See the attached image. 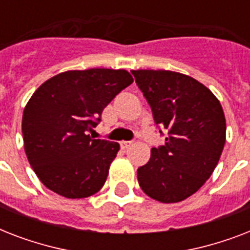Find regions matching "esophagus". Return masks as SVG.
Returning <instances> with one entry per match:
<instances>
[{"mask_svg":"<svg viewBox=\"0 0 250 250\" xmlns=\"http://www.w3.org/2000/svg\"><path fill=\"white\" fill-rule=\"evenodd\" d=\"M131 145H132V141H122L121 148L125 149H125H128Z\"/></svg>","mask_w":250,"mask_h":250,"instance_id":"1","label":"esophagus"}]
</instances>
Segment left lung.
Returning <instances> with one entry per match:
<instances>
[{"label":"left lung","instance_id":"left-lung-1","mask_svg":"<svg viewBox=\"0 0 250 250\" xmlns=\"http://www.w3.org/2000/svg\"><path fill=\"white\" fill-rule=\"evenodd\" d=\"M166 132V143L152 149L137 168L141 189L157 201L179 202L197 192L213 174L226 143L221 102L190 76L166 70L131 71Z\"/></svg>","mask_w":250,"mask_h":250}]
</instances>
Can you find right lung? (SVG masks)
I'll return each instance as SVG.
<instances>
[{
  "mask_svg": "<svg viewBox=\"0 0 250 250\" xmlns=\"http://www.w3.org/2000/svg\"><path fill=\"white\" fill-rule=\"evenodd\" d=\"M125 70L66 71L41 84L23 111L28 162L46 188L66 198L97 193L119 144L88 135L102 110L132 84Z\"/></svg>",
  "mask_w": 250,
  "mask_h": 250,
  "instance_id": "obj_1",
  "label": "right lung"
}]
</instances>
